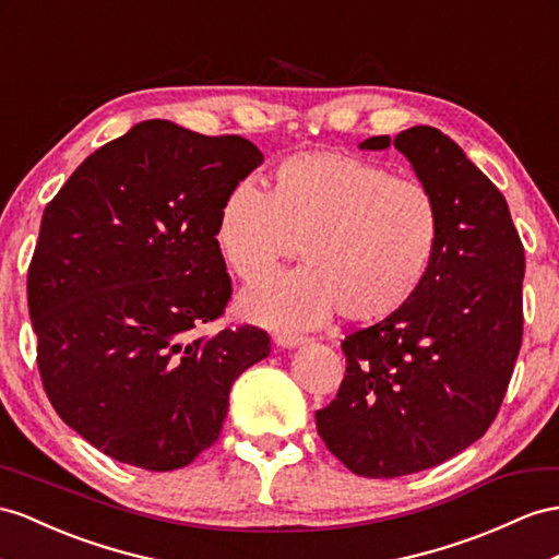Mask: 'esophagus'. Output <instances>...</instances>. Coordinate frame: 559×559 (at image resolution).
<instances>
[{
    "label": "esophagus",
    "mask_w": 559,
    "mask_h": 559,
    "mask_svg": "<svg viewBox=\"0 0 559 559\" xmlns=\"http://www.w3.org/2000/svg\"><path fill=\"white\" fill-rule=\"evenodd\" d=\"M274 342H276V347H283V349H295V347H299V345H307V337H302V335H293V333H276L274 335Z\"/></svg>",
    "instance_id": "34e87169"
}]
</instances>
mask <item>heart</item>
Masks as SVG:
<instances>
[{
    "label": "heart",
    "mask_w": 559,
    "mask_h": 559,
    "mask_svg": "<svg viewBox=\"0 0 559 559\" xmlns=\"http://www.w3.org/2000/svg\"><path fill=\"white\" fill-rule=\"evenodd\" d=\"M302 242L307 266L242 295L248 319L317 328L337 311L370 323L404 309L432 274L441 210L425 183L347 153H299L266 191L236 181L222 198L214 246L242 281H260Z\"/></svg>",
    "instance_id": "1"
}]
</instances>
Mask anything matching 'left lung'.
<instances>
[{
  "instance_id": "obj_1",
  "label": "left lung",
  "mask_w": 559,
  "mask_h": 559,
  "mask_svg": "<svg viewBox=\"0 0 559 559\" xmlns=\"http://www.w3.org/2000/svg\"><path fill=\"white\" fill-rule=\"evenodd\" d=\"M370 136L359 148H390ZM441 210V250L411 302L345 337L347 376L317 411L328 451L361 477L435 467L475 443L522 345L524 248L503 193L435 127L394 139Z\"/></svg>"
}]
</instances>
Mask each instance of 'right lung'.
I'll return each mask as SVG.
<instances>
[{
	"label": "right lung",
	"mask_w": 559,
	"mask_h": 559,
	"mask_svg": "<svg viewBox=\"0 0 559 559\" xmlns=\"http://www.w3.org/2000/svg\"><path fill=\"white\" fill-rule=\"evenodd\" d=\"M262 160L242 136L146 120L45 210L27 271L39 376L61 420L120 463L189 465L219 439L236 378L271 352L252 325L191 335L231 297L222 198Z\"/></svg>",
	"instance_id": "add662e5"
}]
</instances>
